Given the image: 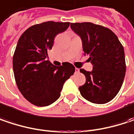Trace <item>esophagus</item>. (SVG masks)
Instances as JSON below:
<instances>
[{
    "instance_id": "34e87169",
    "label": "esophagus",
    "mask_w": 134,
    "mask_h": 134,
    "mask_svg": "<svg viewBox=\"0 0 134 134\" xmlns=\"http://www.w3.org/2000/svg\"><path fill=\"white\" fill-rule=\"evenodd\" d=\"M75 71H76V73H78L80 71L79 69H78V68H75Z\"/></svg>"
}]
</instances>
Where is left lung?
<instances>
[{"label":"left lung","mask_w":134,"mask_h":134,"mask_svg":"<svg viewBox=\"0 0 134 134\" xmlns=\"http://www.w3.org/2000/svg\"><path fill=\"white\" fill-rule=\"evenodd\" d=\"M70 27L80 37L84 55L89 56L93 70L80 71L86 82L79 87L80 94L97 104L108 103L120 91L126 72L124 47L109 28L90 22L71 23Z\"/></svg>","instance_id":"8db88e82"}]
</instances>
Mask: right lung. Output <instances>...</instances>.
I'll use <instances>...</instances> for the list:
<instances>
[{
  "instance_id": "1",
  "label": "right lung",
  "mask_w": 134,
  "mask_h": 134,
  "mask_svg": "<svg viewBox=\"0 0 134 134\" xmlns=\"http://www.w3.org/2000/svg\"><path fill=\"white\" fill-rule=\"evenodd\" d=\"M69 26V22H43L31 26L19 38L13 56L14 78L24 97L35 106L55 102L64 82L75 71L70 63L56 67L47 60L54 37Z\"/></svg>"
}]
</instances>
